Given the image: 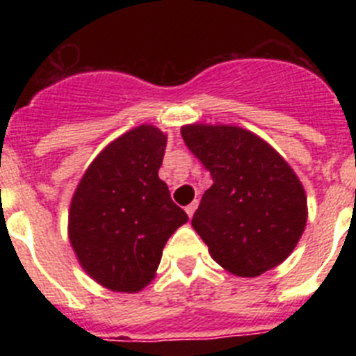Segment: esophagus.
<instances>
[{
  "label": "esophagus",
  "mask_w": 356,
  "mask_h": 356,
  "mask_svg": "<svg viewBox=\"0 0 356 356\" xmlns=\"http://www.w3.org/2000/svg\"><path fill=\"white\" fill-rule=\"evenodd\" d=\"M196 209H197V201H193L191 205L185 207V212H187L188 217H193L194 212H196Z\"/></svg>",
  "instance_id": "34e87169"
}]
</instances>
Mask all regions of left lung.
<instances>
[{"instance_id":"8db88e82","label":"left lung","mask_w":356,"mask_h":356,"mask_svg":"<svg viewBox=\"0 0 356 356\" xmlns=\"http://www.w3.org/2000/svg\"><path fill=\"white\" fill-rule=\"evenodd\" d=\"M185 144L212 175L193 226L226 271L253 278L280 266L307 226V194L275 147L229 124L181 127Z\"/></svg>"}]
</instances>
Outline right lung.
<instances>
[{"label": "right lung", "instance_id": "add662e5", "mask_svg": "<svg viewBox=\"0 0 356 356\" xmlns=\"http://www.w3.org/2000/svg\"><path fill=\"white\" fill-rule=\"evenodd\" d=\"M165 144L151 124L127 131L92 160L71 200L72 250L85 273L110 291H143L168 238L188 221L159 178Z\"/></svg>", "mask_w": 356, "mask_h": 356}]
</instances>
